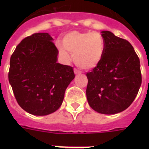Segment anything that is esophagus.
<instances>
[{
    "label": "esophagus",
    "instance_id": "34e87169",
    "mask_svg": "<svg viewBox=\"0 0 149 149\" xmlns=\"http://www.w3.org/2000/svg\"><path fill=\"white\" fill-rule=\"evenodd\" d=\"M74 74H81V71L78 70V69H77V68H74Z\"/></svg>",
    "mask_w": 149,
    "mask_h": 149
}]
</instances>
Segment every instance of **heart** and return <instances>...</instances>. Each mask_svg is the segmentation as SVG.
<instances>
[{
    "mask_svg": "<svg viewBox=\"0 0 149 149\" xmlns=\"http://www.w3.org/2000/svg\"><path fill=\"white\" fill-rule=\"evenodd\" d=\"M63 42L57 43L60 54L68 60V51L73 54L74 63L84 69L95 68L103 58L105 42L98 32L71 31L63 37Z\"/></svg>",
    "mask_w": 149,
    "mask_h": 149,
    "instance_id": "heart-1",
    "label": "heart"
}]
</instances>
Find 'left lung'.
Wrapping results in <instances>:
<instances>
[{
	"instance_id": "left-lung-1",
	"label": "left lung",
	"mask_w": 149,
	"mask_h": 149,
	"mask_svg": "<svg viewBox=\"0 0 149 149\" xmlns=\"http://www.w3.org/2000/svg\"><path fill=\"white\" fill-rule=\"evenodd\" d=\"M101 33L104 54L86 73V98L93 110L110 115L126 110L136 98L142 84L140 62L128 41L107 30Z\"/></svg>"
}]
</instances>
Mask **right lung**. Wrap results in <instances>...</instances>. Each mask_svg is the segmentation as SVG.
Wrapping results in <instances>:
<instances>
[{
    "instance_id": "add662e5",
    "label": "right lung",
    "mask_w": 149,
    "mask_h": 149,
    "mask_svg": "<svg viewBox=\"0 0 149 149\" xmlns=\"http://www.w3.org/2000/svg\"><path fill=\"white\" fill-rule=\"evenodd\" d=\"M59 51L48 33L24 38L12 54L9 82L17 102L35 116L60 108L66 88L74 78L73 67L57 63Z\"/></svg>"
}]
</instances>
